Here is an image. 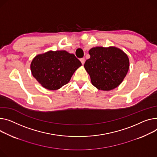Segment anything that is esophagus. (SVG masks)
Wrapping results in <instances>:
<instances>
[{
	"label": "esophagus",
	"mask_w": 157,
	"mask_h": 157,
	"mask_svg": "<svg viewBox=\"0 0 157 157\" xmlns=\"http://www.w3.org/2000/svg\"><path fill=\"white\" fill-rule=\"evenodd\" d=\"M80 61H81V64H82V65L85 64V59H84V58H81V59H80Z\"/></svg>",
	"instance_id": "obj_1"
}]
</instances>
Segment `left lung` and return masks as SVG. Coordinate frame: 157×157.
I'll use <instances>...</instances> for the list:
<instances>
[{"label":"left lung","instance_id":"obj_1","mask_svg":"<svg viewBox=\"0 0 157 157\" xmlns=\"http://www.w3.org/2000/svg\"><path fill=\"white\" fill-rule=\"evenodd\" d=\"M90 58L84 67L92 85L100 90L109 91L117 87L126 77L129 60L124 52L113 47H94L89 50Z\"/></svg>","mask_w":157,"mask_h":157}]
</instances>
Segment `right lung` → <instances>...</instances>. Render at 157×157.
<instances>
[{"label":"right lung","instance_id":"add662e5","mask_svg":"<svg viewBox=\"0 0 157 157\" xmlns=\"http://www.w3.org/2000/svg\"><path fill=\"white\" fill-rule=\"evenodd\" d=\"M81 66L76 56L65 50L48 51L31 62L32 75L46 89L56 90L66 85Z\"/></svg>","mask_w":157,"mask_h":157}]
</instances>
